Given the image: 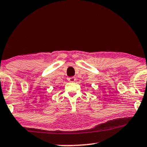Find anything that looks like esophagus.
Masks as SVG:
<instances>
[{"label": "esophagus", "mask_w": 147, "mask_h": 147, "mask_svg": "<svg viewBox=\"0 0 147 147\" xmlns=\"http://www.w3.org/2000/svg\"><path fill=\"white\" fill-rule=\"evenodd\" d=\"M67 79H68V82H70V83L75 82V80H76L75 77H68Z\"/></svg>", "instance_id": "1"}]
</instances>
